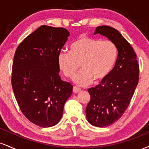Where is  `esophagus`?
Segmentation results:
<instances>
[{"label":"esophagus","instance_id":"34e87169","mask_svg":"<svg viewBox=\"0 0 149 149\" xmlns=\"http://www.w3.org/2000/svg\"><path fill=\"white\" fill-rule=\"evenodd\" d=\"M80 91V88H79V87H76V86H74L73 88V92L74 93V94H76V93L79 92Z\"/></svg>","mask_w":149,"mask_h":149}]
</instances>
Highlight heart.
<instances>
[{"label": "heart", "mask_w": 149, "mask_h": 149, "mask_svg": "<svg viewBox=\"0 0 149 149\" xmlns=\"http://www.w3.org/2000/svg\"><path fill=\"white\" fill-rule=\"evenodd\" d=\"M118 57L113 42L81 36L71 46V52L62 51L57 55V64L67 78H73L81 66L82 71L75 77V83L88 85L103 81L108 77Z\"/></svg>", "instance_id": "b5f03b06"}]
</instances>
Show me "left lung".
I'll return each instance as SVG.
<instances>
[{"mask_svg": "<svg viewBox=\"0 0 149 149\" xmlns=\"http://www.w3.org/2000/svg\"><path fill=\"white\" fill-rule=\"evenodd\" d=\"M99 33L113 42L118 57L114 67L99 85L88 89L90 101L86 107L87 121L93 126L106 127L118 121L128 107L139 82V67L132 46L117 30L102 26Z\"/></svg>", "mask_w": 149, "mask_h": 149, "instance_id": "1", "label": "left lung"}]
</instances>
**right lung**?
Returning a JSON list of instances; mask_svg holds the SVG:
<instances>
[{
  "instance_id": "1",
  "label": "right lung",
  "mask_w": 149,
  "mask_h": 149,
  "mask_svg": "<svg viewBox=\"0 0 149 149\" xmlns=\"http://www.w3.org/2000/svg\"><path fill=\"white\" fill-rule=\"evenodd\" d=\"M69 33L42 26L19 44L12 64V86L20 110L30 122L46 128L56 125L73 86L61 80L57 55Z\"/></svg>"
}]
</instances>
